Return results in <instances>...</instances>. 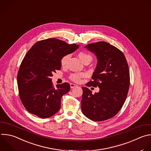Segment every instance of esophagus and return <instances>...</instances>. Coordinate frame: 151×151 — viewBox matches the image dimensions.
I'll list each match as a JSON object with an SVG mask.
<instances>
[{
  "label": "esophagus",
  "instance_id": "esophagus-1",
  "mask_svg": "<svg viewBox=\"0 0 151 151\" xmlns=\"http://www.w3.org/2000/svg\"><path fill=\"white\" fill-rule=\"evenodd\" d=\"M78 85H76V84H74V83H70V88H74L75 87H76Z\"/></svg>",
  "mask_w": 151,
  "mask_h": 151
}]
</instances>
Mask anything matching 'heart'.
Returning <instances> with one entry per match:
<instances>
[{"mask_svg": "<svg viewBox=\"0 0 151 151\" xmlns=\"http://www.w3.org/2000/svg\"><path fill=\"white\" fill-rule=\"evenodd\" d=\"M78 56L79 58V59L82 60V62H83L84 63L86 62H91L92 59V56L88 53H86L85 52H81L79 53L78 54ZM70 58V55H66L65 56H64L62 59H61V65L62 66H65L68 60V59ZM86 76V74L84 72H80V73H72L70 75L69 78L70 80H72L73 82H79L82 78L85 77Z\"/></svg>", "mask_w": 151, "mask_h": 151, "instance_id": "1", "label": "heart"}]
</instances>
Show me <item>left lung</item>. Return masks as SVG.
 <instances>
[{"label":"left lung","mask_w":151,"mask_h":151,"mask_svg":"<svg viewBox=\"0 0 151 151\" xmlns=\"http://www.w3.org/2000/svg\"><path fill=\"white\" fill-rule=\"evenodd\" d=\"M97 58V65L87 86H98L99 91L92 94L86 87L83 90L81 109L90 120L101 122L112 118L120 110L130 86L129 69L123 52L105 41L85 46Z\"/></svg>","instance_id":"obj_1"}]
</instances>
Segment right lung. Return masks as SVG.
Here are the masks:
<instances>
[{
  "mask_svg": "<svg viewBox=\"0 0 151 151\" xmlns=\"http://www.w3.org/2000/svg\"><path fill=\"white\" fill-rule=\"evenodd\" d=\"M79 47L48 38L37 42L29 50L17 75L19 97L29 113L46 119L60 110L61 98L69 91L70 85L65 82L55 88L51 77L56 70H60L62 58Z\"/></svg>",
  "mask_w": 151,
  "mask_h": 151,
  "instance_id": "obj_1",
  "label": "right lung"
}]
</instances>
